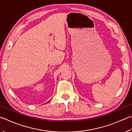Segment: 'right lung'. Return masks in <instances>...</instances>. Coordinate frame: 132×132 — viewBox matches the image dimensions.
<instances>
[{
	"mask_svg": "<svg viewBox=\"0 0 132 132\" xmlns=\"http://www.w3.org/2000/svg\"><path fill=\"white\" fill-rule=\"evenodd\" d=\"M49 101H48V102H49ZM48 102H47V103H48Z\"/></svg>",
	"mask_w": 132,
	"mask_h": 132,
	"instance_id": "obj_1",
	"label": "right lung"
}]
</instances>
